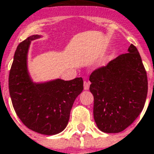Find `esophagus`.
I'll use <instances>...</instances> for the list:
<instances>
[{
  "label": "esophagus",
  "instance_id": "obj_1",
  "mask_svg": "<svg viewBox=\"0 0 154 154\" xmlns=\"http://www.w3.org/2000/svg\"><path fill=\"white\" fill-rule=\"evenodd\" d=\"M84 88H85V90H88V88H89V84H88V82H85L84 83Z\"/></svg>",
  "mask_w": 154,
  "mask_h": 154
}]
</instances>
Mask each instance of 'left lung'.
Listing matches in <instances>:
<instances>
[{
    "label": "left lung",
    "mask_w": 154,
    "mask_h": 154,
    "mask_svg": "<svg viewBox=\"0 0 154 154\" xmlns=\"http://www.w3.org/2000/svg\"><path fill=\"white\" fill-rule=\"evenodd\" d=\"M91 74L89 90L94 95V117L104 133H119L130 126L142 112L148 93V79L134 45Z\"/></svg>",
    "instance_id": "8db88e82"
}]
</instances>
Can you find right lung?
I'll list each match as a JSON object with an SVG mask.
<instances>
[{
	"label": "right lung",
	"instance_id": "add662e5",
	"mask_svg": "<svg viewBox=\"0 0 154 154\" xmlns=\"http://www.w3.org/2000/svg\"><path fill=\"white\" fill-rule=\"evenodd\" d=\"M42 38L35 34L20 42L9 75V90L15 112L24 125L37 133L53 135L65 130L73 103L84 89L82 78L32 80L28 67L31 41Z\"/></svg>",
	"mask_w": 154,
	"mask_h": 154
}]
</instances>
